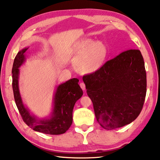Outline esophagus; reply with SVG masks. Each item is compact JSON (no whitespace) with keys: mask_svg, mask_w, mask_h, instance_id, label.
<instances>
[{"mask_svg":"<svg viewBox=\"0 0 160 160\" xmlns=\"http://www.w3.org/2000/svg\"><path fill=\"white\" fill-rule=\"evenodd\" d=\"M80 87H81V89H82L83 91L85 90V84H84V82H81V83L80 84Z\"/></svg>","mask_w":160,"mask_h":160,"instance_id":"esophagus-1","label":"esophagus"}]
</instances>
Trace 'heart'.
Masks as SVG:
<instances>
[{
    "label": "heart",
    "mask_w": 160,
    "mask_h": 160,
    "mask_svg": "<svg viewBox=\"0 0 160 160\" xmlns=\"http://www.w3.org/2000/svg\"><path fill=\"white\" fill-rule=\"evenodd\" d=\"M74 67L82 73H92L104 65L108 55L107 45L101 41L84 38L78 42L75 49Z\"/></svg>",
    "instance_id": "1"
}]
</instances>
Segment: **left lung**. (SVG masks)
I'll return each instance as SVG.
<instances>
[{
	"instance_id": "obj_1",
	"label": "left lung",
	"mask_w": 160,
	"mask_h": 160,
	"mask_svg": "<svg viewBox=\"0 0 160 160\" xmlns=\"http://www.w3.org/2000/svg\"><path fill=\"white\" fill-rule=\"evenodd\" d=\"M97 121L112 130L132 123L142 111L146 94V73L142 53L128 50L83 76Z\"/></svg>"
}]
</instances>
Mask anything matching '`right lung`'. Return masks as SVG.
I'll return each instance as SVG.
<instances>
[{"instance_id": "1", "label": "right lung", "mask_w": 160, "mask_h": 160, "mask_svg": "<svg viewBox=\"0 0 160 160\" xmlns=\"http://www.w3.org/2000/svg\"><path fill=\"white\" fill-rule=\"evenodd\" d=\"M25 47L18 51L12 67V89L16 105L23 121L34 131L48 134H61L68 130L73 122V109L83 94L77 78H72L56 87L52 99V111L48 117L39 118L31 113L22 100L19 86V68L26 60Z\"/></svg>"}]
</instances>
